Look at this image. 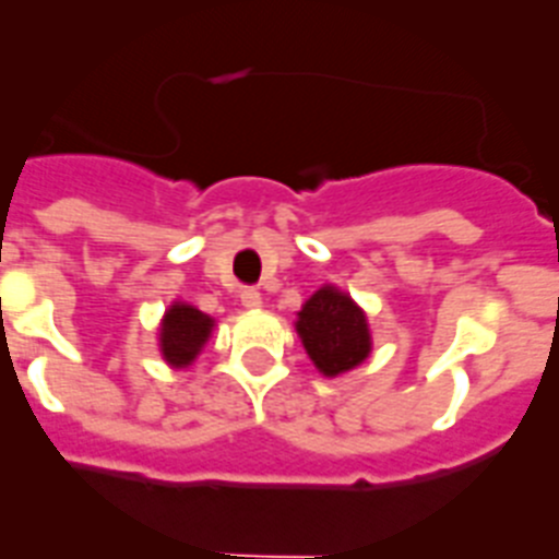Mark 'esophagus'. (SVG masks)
Instances as JSON below:
<instances>
[{"label": "esophagus", "instance_id": "esophagus-1", "mask_svg": "<svg viewBox=\"0 0 559 559\" xmlns=\"http://www.w3.org/2000/svg\"><path fill=\"white\" fill-rule=\"evenodd\" d=\"M239 302H242L248 311H257V308L263 305V296H260V290H254V287H245V290L239 293Z\"/></svg>", "mask_w": 559, "mask_h": 559}]
</instances>
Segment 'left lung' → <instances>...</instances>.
<instances>
[{
    "mask_svg": "<svg viewBox=\"0 0 559 559\" xmlns=\"http://www.w3.org/2000/svg\"><path fill=\"white\" fill-rule=\"evenodd\" d=\"M296 332L311 356L317 371L326 377H338L362 365L371 353V332L368 317L347 293L338 287H320L302 305Z\"/></svg>",
    "mask_w": 559,
    "mask_h": 559,
    "instance_id": "obj_1",
    "label": "left lung"
}]
</instances>
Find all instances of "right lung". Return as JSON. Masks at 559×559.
Returning a JSON list of instances; mask_svg holds the SVG:
<instances>
[{
  "label": "right lung",
  "mask_w": 559,
  "mask_h": 559,
  "mask_svg": "<svg viewBox=\"0 0 559 559\" xmlns=\"http://www.w3.org/2000/svg\"><path fill=\"white\" fill-rule=\"evenodd\" d=\"M215 320L203 311H197L194 305L173 302L167 314L160 320V356L173 368H188L194 362L197 353L203 350V344L212 335Z\"/></svg>",
  "instance_id": "add662e5"
}]
</instances>
